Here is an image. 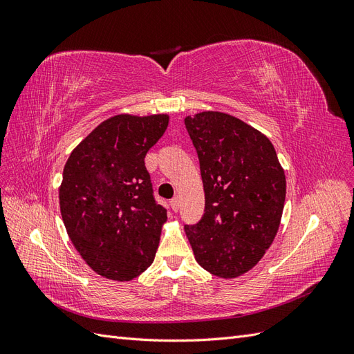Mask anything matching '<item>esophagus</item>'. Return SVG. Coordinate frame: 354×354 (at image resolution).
<instances>
[{
    "label": "esophagus",
    "instance_id": "1",
    "mask_svg": "<svg viewBox=\"0 0 354 354\" xmlns=\"http://www.w3.org/2000/svg\"><path fill=\"white\" fill-rule=\"evenodd\" d=\"M169 205L173 208V211H178L180 209V196H176L169 201Z\"/></svg>",
    "mask_w": 354,
    "mask_h": 354
}]
</instances>
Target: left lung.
Here are the masks:
<instances>
[{
  "label": "left lung",
  "instance_id": "obj_1",
  "mask_svg": "<svg viewBox=\"0 0 354 354\" xmlns=\"http://www.w3.org/2000/svg\"><path fill=\"white\" fill-rule=\"evenodd\" d=\"M199 158L205 209L185 232L196 261L218 277L251 270L272 245L285 205L286 180L269 138L232 115L185 120Z\"/></svg>",
  "mask_w": 354,
  "mask_h": 354
}]
</instances>
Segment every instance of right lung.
Masks as SVG:
<instances>
[{
    "label": "right lung",
    "instance_id": "add662e5",
    "mask_svg": "<svg viewBox=\"0 0 354 354\" xmlns=\"http://www.w3.org/2000/svg\"><path fill=\"white\" fill-rule=\"evenodd\" d=\"M168 115H116L73 149L59 190L66 232L100 276L131 281L153 263L167 209L155 199L145 156Z\"/></svg>",
    "mask_w": 354,
    "mask_h": 354
}]
</instances>
